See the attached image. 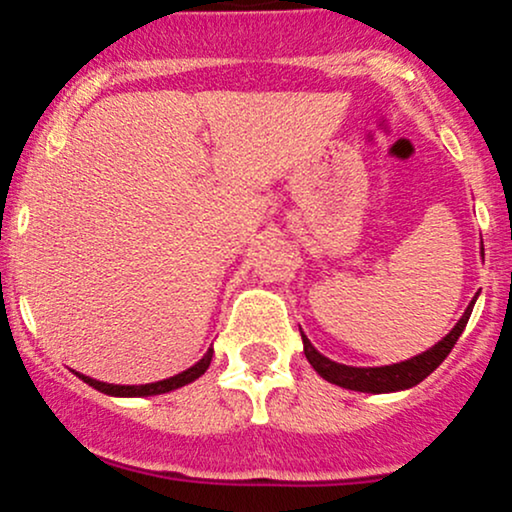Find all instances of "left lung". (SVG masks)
Wrapping results in <instances>:
<instances>
[{
    "mask_svg": "<svg viewBox=\"0 0 512 512\" xmlns=\"http://www.w3.org/2000/svg\"><path fill=\"white\" fill-rule=\"evenodd\" d=\"M476 298L471 300V305L466 308V313L461 315L453 330L449 335L444 337L441 342H436L431 350L421 352V355L412 357V360H404L397 362V365H384V367H347L340 365V362L328 360L325 355H320L310 340L300 333L303 337V352L308 357V362L313 365V370L320 374L323 379L328 382L337 384V387H345V389H355V392H372V394H382V392H399V389H409L414 384H419L421 379L429 377L441 362L449 357V352L453 350V345L458 342L461 337L463 328H466L468 318H471V310Z\"/></svg>",
    "mask_w": 512,
    "mask_h": 512,
    "instance_id": "8db88e82",
    "label": "left lung"
}]
</instances>
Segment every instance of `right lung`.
Masks as SVG:
<instances>
[{
    "label": "right lung",
    "instance_id": "right-lung-1",
    "mask_svg": "<svg viewBox=\"0 0 512 512\" xmlns=\"http://www.w3.org/2000/svg\"><path fill=\"white\" fill-rule=\"evenodd\" d=\"M212 355H214V350H207V355H204L197 365L189 367V370L179 372L170 379H162V382L140 384V387L138 384H105V382H98V379L86 377V374H78V372L76 374L83 379V382L91 384L93 389H98V392H103V394H110V397H152V394L172 392V389H179V387H184V384H189V382H194V379L202 377V374L207 372L209 362H212Z\"/></svg>",
    "mask_w": 512,
    "mask_h": 512
}]
</instances>
